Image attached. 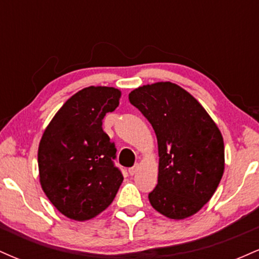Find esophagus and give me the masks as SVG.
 <instances>
[{
  "instance_id": "1",
  "label": "esophagus",
  "mask_w": 259,
  "mask_h": 259,
  "mask_svg": "<svg viewBox=\"0 0 259 259\" xmlns=\"http://www.w3.org/2000/svg\"><path fill=\"white\" fill-rule=\"evenodd\" d=\"M139 168H140V165H139V164H135V165H134L133 168H130V169H129V173H130V175H134V174L138 173Z\"/></svg>"
}]
</instances>
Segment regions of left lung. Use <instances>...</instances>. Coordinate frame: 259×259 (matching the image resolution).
Listing matches in <instances>:
<instances>
[{
  "instance_id": "8db88e82",
  "label": "left lung",
  "mask_w": 259,
  "mask_h": 259,
  "mask_svg": "<svg viewBox=\"0 0 259 259\" xmlns=\"http://www.w3.org/2000/svg\"><path fill=\"white\" fill-rule=\"evenodd\" d=\"M129 101L150 121L158 144V184L151 206L174 221L196 214L224 173V141L203 106L170 81L139 86Z\"/></svg>"
}]
</instances>
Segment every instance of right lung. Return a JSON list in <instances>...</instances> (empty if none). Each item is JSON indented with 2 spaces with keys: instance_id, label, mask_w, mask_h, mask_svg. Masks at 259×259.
I'll list each match as a JSON object with an SVG mask.
<instances>
[{
  "instance_id": "right-lung-1",
  "label": "right lung",
  "mask_w": 259,
  "mask_h": 259,
  "mask_svg": "<svg viewBox=\"0 0 259 259\" xmlns=\"http://www.w3.org/2000/svg\"><path fill=\"white\" fill-rule=\"evenodd\" d=\"M121 91L89 86L74 94L42 134L37 163L40 185L62 214L90 221L114 200L123 175L113 164L115 147L102 120L119 105Z\"/></svg>"
}]
</instances>
